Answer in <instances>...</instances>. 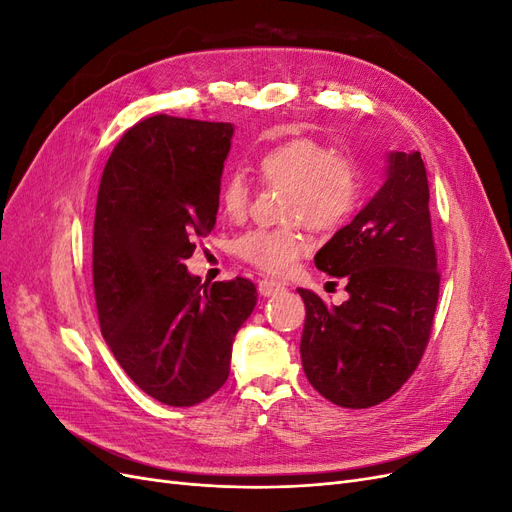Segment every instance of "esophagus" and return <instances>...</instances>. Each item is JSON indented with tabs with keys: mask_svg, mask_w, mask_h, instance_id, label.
Instances as JSON below:
<instances>
[{
	"mask_svg": "<svg viewBox=\"0 0 512 512\" xmlns=\"http://www.w3.org/2000/svg\"><path fill=\"white\" fill-rule=\"evenodd\" d=\"M280 290H284V284L269 280V277H265V280L258 282V292L262 294V297H271V294H277Z\"/></svg>",
	"mask_w": 512,
	"mask_h": 512,
	"instance_id": "34e87169",
	"label": "esophagus"
}]
</instances>
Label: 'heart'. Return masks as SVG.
I'll list each match as a JSON object with an SVG mask.
<instances>
[{"label": "heart", "instance_id": "b5f03b06", "mask_svg": "<svg viewBox=\"0 0 512 512\" xmlns=\"http://www.w3.org/2000/svg\"><path fill=\"white\" fill-rule=\"evenodd\" d=\"M258 175L286 185L284 218L305 220L309 226L329 232L342 228L361 207L367 177L361 160L350 151L331 149L309 136L286 138L260 153ZM250 203V190L239 173L228 175L220 185V205L237 218ZM312 241L301 222L284 226H256L235 239V254L271 275L288 273L294 262L309 252Z\"/></svg>", "mask_w": 512, "mask_h": 512}]
</instances>
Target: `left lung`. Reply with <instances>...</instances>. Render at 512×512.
<instances>
[{
	"mask_svg": "<svg viewBox=\"0 0 512 512\" xmlns=\"http://www.w3.org/2000/svg\"><path fill=\"white\" fill-rule=\"evenodd\" d=\"M314 260L320 271L344 277L350 299L327 307L316 292L299 288L307 309L305 376L335 406H378L421 363L438 305L440 271L421 153H391L382 188Z\"/></svg>",
	"mask_w": 512,
	"mask_h": 512,
	"instance_id": "8db88e82",
	"label": "left lung"
}]
</instances>
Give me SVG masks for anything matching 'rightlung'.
<instances>
[{
	"mask_svg": "<svg viewBox=\"0 0 512 512\" xmlns=\"http://www.w3.org/2000/svg\"><path fill=\"white\" fill-rule=\"evenodd\" d=\"M230 138V123L147 117L119 138L98 190L102 335L138 389L175 408L222 389L258 299L245 277L209 286L183 265L215 226Z\"/></svg>",
	"mask_w": 512,
	"mask_h": 512,
	"instance_id": "add662e5",
	"label": "right lung"
}]
</instances>
